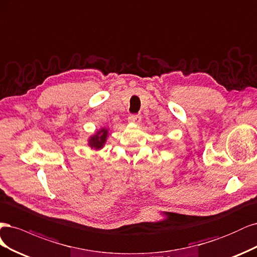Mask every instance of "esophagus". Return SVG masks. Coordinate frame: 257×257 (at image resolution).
I'll list each match as a JSON object with an SVG mask.
<instances>
[{"label": "esophagus", "instance_id": "esophagus-1", "mask_svg": "<svg viewBox=\"0 0 257 257\" xmlns=\"http://www.w3.org/2000/svg\"><path fill=\"white\" fill-rule=\"evenodd\" d=\"M128 121L134 122V123H139L141 121V116L137 114H131L128 116Z\"/></svg>", "mask_w": 257, "mask_h": 257}]
</instances>
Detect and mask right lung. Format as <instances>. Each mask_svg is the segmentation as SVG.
<instances>
[{
    "label": "right lung",
    "instance_id": "add662e5",
    "mask_svg": "<svg viewBox=\"0 0 257 257\" xmlns=\"http://www.w3.org/2000/svg\"><path fill=\"white\" fill-rule=\"evenodd\" d=\"M106 134H107V130L101 129L96 136L92 137V139L89 140V145L94 147V148H96V150L101 148L103 146L104 142H105V140H106Z\"/></svg>",
    "mask_w": 257,
    "mask_h": 257
}]
</instances>
